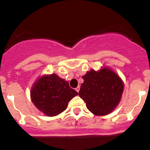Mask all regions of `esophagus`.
I'll list each match as a JSON object with an SVG mask.
<instances>
[{"label": "esophagus", "mask_w": 150, "mask_h": 150, "mask_svg": "<svg viewBox=\"0 0 150 150\" xmlns=\"http://www.w3.org/2000/svg\"><path fill=\"white\" fill-rule=\"evenodd\" d=\"M80 86H78L77 87H76L75 89H76V92H77V93H79V91H80Z\"/></svg>", "instance_id": "1"}]
</instances>
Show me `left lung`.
Wrapping results in <instances>:
<instances>
[{"label": "left lung", "mask_w": 150, "mask_h": 150, "mask_svg": "<svg viewBox=\"0 0 150 150\" xmlns=\"http://www.w3.org/2000/svg\"><path fill=\"white\" fill-rule=\"evenodd\" d=\"M79 96L86 107L96 115H108L121 100L124 83L116 73L108 67L98 71L91 70L82 76Z\"/></svg>", "instance_id": "8db88e82"}]
</instances>
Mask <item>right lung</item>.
<instances>
[{"instance_id": "add662e5", "label": "right lung", "mask_w": 150, "mask_h": 150, "mask_svg": "<svg viewBox=\"0 0 150 150\" xmlns=\"http://www.w3.org/2000/svg\"><path fill=\"white\" fill-rule=\"evenodd\" d=\"M30 95L35 107L52 117L64 112L78 93L70 87L68 82L53 74L38 79L33 84Z\"/></svg>"}]
</instances>
